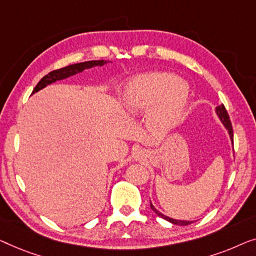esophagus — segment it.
I'll use <instances>...</instances> for the list:
<instances>
[{
    "instance_id": "obj_1",
    "label": "esophagus",
    "mask_w": 256,
    "mask_h": 256,
    "mask_svg": "<svg viewBox=\"0 0 256 256\" xmlns=\"http://www.w3.org/2000/svg\"><path fill=\"white\" fill-rule=\"evenodd\" d=\"M145 156H145V152H144V150H136V152H134V154H133V159H134L136 161L142 160Z\"/></svg>"
}]
</instances>
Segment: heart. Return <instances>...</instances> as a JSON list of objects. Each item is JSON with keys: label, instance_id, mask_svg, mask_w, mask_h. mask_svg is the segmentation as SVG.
Listing matches in <instances>:
<instances>
[{"label": "heart", "instance_id": "heart-1", "mask_svg": "<svg viewBox=\"0 0 256 256\" xmlns=\"http://www.w3.org/2000/svg\"><path fill=\"white\" fill-rule=\"evenodd\" d=\"M189 100L184 81L162 72L145 73L133 78L120 94L122 109L130 116L147 114L153 132L166 134L183 118Z\"/></svg>", "mask_w": 256, "mask_h": 256}]
</instances>
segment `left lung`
<instances>
[{"label":"left lung","instance_id":"1","mask_svg":"<svg viewBox=\"0 0 256 256\" xmlns=\"http://www.w3.org/2000/svg\"><path fill=\"white\" fill-rule=\"evenodd\" d=\"M216 114H217V116L219 117V120H220V122L222 123V125H224L225 128L228 130V134H230V139H231V142L233 144V128H232V124H231V120H230V117L228 114V111H226L224 104H222V106H219L216 108ZM150 208L156 212V214L159 216V217L166 219V220H168L169 222H172V224H175V225H189L192 224V220H180V219H174V218H170V217H167V216H164L161 214V212H159L156 210V208L153 206V204L150 203Z\"/></svg>","mask_w":256,"mask_h":256}]
</instances>
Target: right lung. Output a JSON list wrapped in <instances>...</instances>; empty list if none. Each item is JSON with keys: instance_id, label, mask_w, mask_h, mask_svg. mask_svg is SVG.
Masks as SVG:
<instances>
[{"instance_id": "add662e5", "label": "right lung", "mask_w": 256, "mask_h": 256, "mask_svg": "<svg viewBox=\"0 0 256 256\" xmlns=\"http://www.w3.org/2000/svg\"><path fill=\"white\" fill-rule=\"evenodd\" d=\"M106 62L108 61H106V60L84 61V62L70 64V66H67V67L53 70V72H51V73H48V75H45V76L38 82L37 86H36L34 89V92H32V94L42 90V88H45L46 86L53 84V82H56V81L64 80V78L73 76V75L81 73V72H84V70H89V68H92L96 66H103V64H106Z\"/></svg>"}]
</instances>
